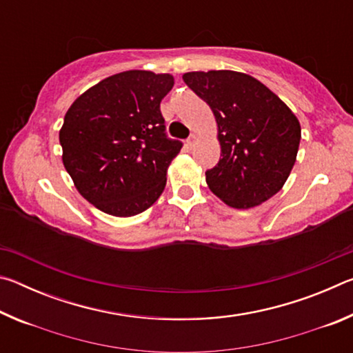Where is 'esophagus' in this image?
Instances as JSON below:
<instances>
[{
    "instance_id": "esophagus-1",
    "label": "esophagus",
    "mask_w": 353,
    "mask_h": 353,
    "mask_svg": "<svg viewBox=\"0 0 353 353\" xmlns=\"http://www.w3.org/2000/svg\"><path fill=\"white\" fill-rule=\"evenodd\" d=\"M194 141H196V135H194V134H191V135L188 137V139H187V146H188V148H191V146L194 145Z\"/></svg>"
}]
</instances>
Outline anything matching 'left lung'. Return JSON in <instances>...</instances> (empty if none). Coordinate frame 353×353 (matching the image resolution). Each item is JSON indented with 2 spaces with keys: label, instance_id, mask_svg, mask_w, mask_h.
Returning a JSON list of instances; mask_svg holds the SVG:
<instances>
[{
  "label": "left lung",
  "instance_id": "8db88e82",
  "mask_svg": "<svg viewBox=\"0 0 353 353\" xmlns=\"http://www.w3.org/2000/svg\"><path fill=\"white\" fill-rule=\"evenodd\" d=\"M182 77L218 123L221 159L205 171L208 188L234 208H252L272 198L296 162L301 124L294 113L249 74L212 70Z\"/></svg>",
  "mask_w": 353,
  "mask_h": 353
}]
</instances>
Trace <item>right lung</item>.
Returning <instances> with one entry per match:
<instances>
[{
  "label": "right lung",
  "mask_w": 353,
  "mask_h": 353,
  "mask_svg": "<svg viewBox=\"0 0 353 353\" xmlns=\"http://www.w3.org/2000/svg\"><path fill=\"white\" fill-rule=\"evenodd\" d=\"M172 85L171 74L123 71L88 88L65 113L63 166L101 212L134 216L163 193L166 170L182 148L168 139L160 112Z\"/></svg>",
  "instance_id": "right-lung-1"
}]
</instances>
